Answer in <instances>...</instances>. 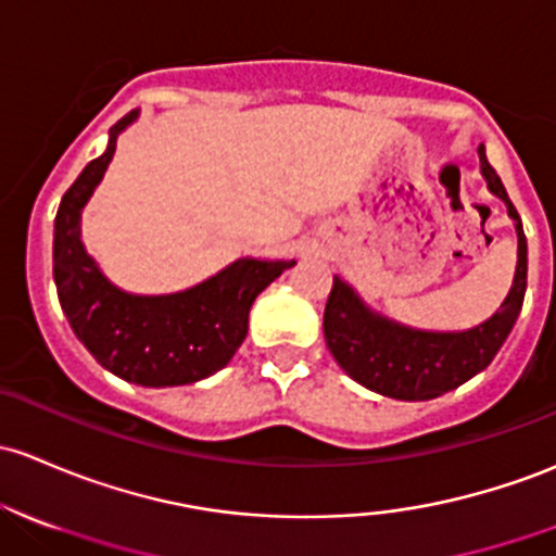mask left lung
<instances>
[{"mask_svg": "<svg viewBox=\"0 0 556 556\" xmlns=\"http://www.w3.org/2000/svg\"><path fill=\"white\" fill-rule=\"evenodd\" d=\"M480 164L488 188L504 201L517 228L515 283L493 318L469 331H419L371 313L342 278L333 276L324 313L326 344L348 376L379 395L432 400L456 390L458 384L491 366L495 352L517 324L528 289V241H525L522 219L506 195L501 177L488 164L485 146H480Z\"/></svg>", "mask_w": 556, "mask_h": 556, "instance_id": "8db88e82", "label": "left lung"}]
</instances>
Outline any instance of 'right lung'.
<instances>
[{
	"mask_svg": "<svg viewBox=\"0 0 556 556\" xmlns=\"http://www.w3.org/2000/svg\"><path fill=\"white\" fill-rule=\"evenodd\" d=\"M135 118L137 111L113 124L103 156L89 161L65 190L55 217L52 276L76 339L100 366L142 387L193 384L228 366L247 339L256 294L296 262L243 256L177 294L137 296L116 289L85 252L79 223L81 208L109 169L118 132Z\"/></svg>",
	"mask_w": 556,
	"mask_h": 556,
	"instance_id": "add662e5",
	"label": "right lung"
}]
</instances>
